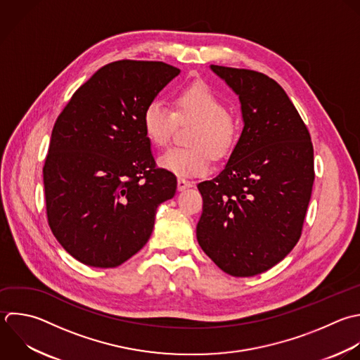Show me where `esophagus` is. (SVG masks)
Here are the masks:
<instances>
[{
  "label": "esophagus",
  "instance_id": "obj_1",
  "mask_svg": "<svg viewBox=\"0 0 360 360\" xmlns=\"http://www.w3.org/2000/svg\"><path fill=\"white\" fill-rule=\"evenodd\" d=\"M190 187H193V181L186 180V179H183V177H179V179H177V188H179L180 191H183V190H186V188H190Z\"/></svg>",
  "mask_w": 360,
  "mask_h": 360
}]
</instances>
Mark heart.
<instances>
[{"label": "heart", "mask_w": 360, "mask_h": 360, "mask_svg": "<svg viewBox=\"0 0 360 360\" xmlns=\"http://www.w3.org/2000/svg\"><path fill=\"white\" fill-rule=\"evenodd\" d=\"M197 121L191 148H173L159 158L165 170L177 176H202L211 170L212 155L225 158L238 141V122L228 112L222 97L207 83L180 89L174 96V111L160 100L148 103L142 112V129L156 148L169 145L177 121Z\"/></svg>", "instance_id": "1"}]
</instances>
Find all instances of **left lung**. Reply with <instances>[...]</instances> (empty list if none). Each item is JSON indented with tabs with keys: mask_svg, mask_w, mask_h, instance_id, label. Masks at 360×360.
I'll return each mask as SVG.
<instances>
[{
	"mask_svg": "<svg viewBox=\"0 0 360 360\" xmlns=\"http://www.w3.org/2000/svg\"><path fill=\"white\" fill-rule=\"evenodd\" d=\"M239 96L243 131L225 169L198 183L197 240L225 273L250 277L297 245L314 184L309 132L281 86L269 76L211 65Z\"/></svg>",
	"mask_w": 360,
	"mask_h": 360,
	"instance_id": "1",
	"label": "left lung"
}]
</instances>
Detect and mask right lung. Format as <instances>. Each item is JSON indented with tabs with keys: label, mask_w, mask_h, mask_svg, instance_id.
Segmentation results:
<instances>
[{
	"label": "right lung",
	"mask_w": 360,
	"mask_h": 360,
	"mask_svg": "<svg viewBox=\"0 0 360 360\" xmlns=\"http://www.w3.org/2000/svg\"><path fill=\"white\" fill-rule=\"evenodd\" d=\"M179 73L163 62H112L58 117L44 166L46 215L79 262H127L149 240L158 205L174 195L176 176L156 167L141 118Z\"/></svg>",
	"instance_id": "1"
}]
</instances>
